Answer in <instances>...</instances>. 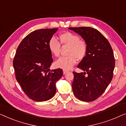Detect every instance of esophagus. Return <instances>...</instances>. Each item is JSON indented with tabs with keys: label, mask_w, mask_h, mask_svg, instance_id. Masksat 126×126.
Returning a JSON list of instances; mask_svg holds the SVG:
<instances>
[{
	"label": "esophagus",
	"mask_w": 126,
	"mask_h": 126,
	"mask_svg": "<svg viewBox=\"0 0 126 126\" xmlns=\"http://www.w3.org/2000/svg\"><path fill=\"white\" fill-rule=\"evenodd\" d=\"M68 72V71H67V70H63V74H65Z\"/></svg>",
	"instance_id": "1"
}]
</instances>
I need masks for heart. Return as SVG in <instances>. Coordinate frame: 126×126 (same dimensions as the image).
<instances>
[{
	"instance_id": "obj_1",
	"label": "heart",
	"mask_w": 126,
	"mask_h": 126,
	"mask_svg": "<svg viewBox=\"0 0 126 126\" xmlns=\"http://www.w3.org/2000/svg\"><path fill=\"white\" fill-rule=\"evenodd\" d=\"M60 43L54 36L51 37L48 42V47L51 54L55 57L59 55L61 45L68 46L67 55L60 58L55 63L58 68L70 70L77 63V59L81 61L86 56L88 51L87 44L81 40L79 35L71 32H65L59 35Z\"/></svg>"
}]
</instances>
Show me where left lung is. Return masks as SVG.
<instances>
[{
  "label": "left lung",
  "instance_id": "left-lung-1",
  "mask_svg": "<svg viewBox=\"0 0 126 126\" xmlns=\"http://www.w3.org/2000/svg\"><path fill=\"white\" fill-rule=\"evenodd\" d=\"M68 29L80 35L88 46L86 56L78 65L84 72H73L74 94L79 100L92 102L103 94L112 79L115 63L112 47L107 39L95 28Z\"/></svg>",
  "mask_w": 126,
  "mask_h": 126
}]
</instances>
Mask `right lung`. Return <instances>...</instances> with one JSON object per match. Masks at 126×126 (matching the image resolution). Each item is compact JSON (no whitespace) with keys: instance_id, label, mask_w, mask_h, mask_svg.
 Here are the masks:
<instances>
[{"instance_id":"add662e5","label":"right lung","mask_w":126,"mask_h":126,"mask_svg":"<svg viewBox=\"0 0 126 126\" xmlns=\"http://www.w3.org/2000/svg\"><path fill=\"white\" fill-rule=\"evenodd\" d=\"M57 30L31 32L21 42L14 57L16 79L28 98L36 102L52 98L56 93L55 83L63 75L61 68L49 69L53 59L48 42Z\"/></svg>"}]
</instances>
